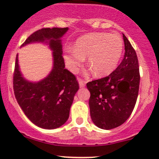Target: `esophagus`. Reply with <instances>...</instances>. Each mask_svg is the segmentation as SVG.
<instances>
[{
	"label": "esophagus",
	"instance_id": "obj_1",
	"mask_svg": "<svg viewBox=\"0 0 159 159\" xmlns=\"http://www.w3.org/2000/svg\"><path fill=\"white\" fill-rule=\"evenodd\" d=\"M78 82H79V85H80V88H84L85 86V82L83 80L80 79V78H78L77 79Z\"/></svg>",
	"mask_w": 159,
	"mask_h": 159
}]
</instances>
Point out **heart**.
Here are the masks:
<instances>
[{
	"mask_svg": "<svg viewBox=\"0 0 159 159\" xmlns=\"http://www.w3.org/2000/svg\"><path fill=\"white\" fill-rule=\"evenodd\" d=\"M122 50V40L118 35L106 32L89 33L76 40L75 47L66 48L64 59L68 69L74 72L88 57V64L93 74L105 76L114 70Z\"/></svg>",
	"mask_w": 159,
	"mask_h": 159,
	"instance_id": "1",
	"label": "heart"
}]
</instances>
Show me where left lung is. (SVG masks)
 I'll return each mask as SVG.
<instances>
[{
	"label": "left lung",
	"mask_w": 159,
	"mask_h": 159,
	"mask_svg": "<svg viewBox=\"0 0 159 159\" xmlns=\"http://www.w3.org/2000/svg\"><path fill=\"white\" fill-rule=\"evenodd\" d=\"M125 55L110 75L87 83L91 93L90 113L96 126L110 130L122 125L136 105L139 89V68L136 53L124 34Z\"/></svg>",
	"instance_id": "8db88e82"
}]
</instances>
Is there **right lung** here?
Returning <instances> with one entry per match:
<instances>
[{
	"label": "right lung",
	"mask_w": 159,
	"mask_h": 159,
	"mask_svg": "<svg viewBox=\"0 0 159 159\" xmlns=\"http://www.w3.org/2000/svg\"><path fill=\"white\" fill-rule=\"evenodd\" d=\"M68 28H46L31 34L21 47L32 43L46 44L52 52L50 73L40 81H29L23 76L16 57L13 77L17 103L33 124L43 129L61 127L69 117L74 97L79 85L74 74L65 68L62 38Z\"/></svg>",
	"instance_id": "add662e5"
}]
</instances>
